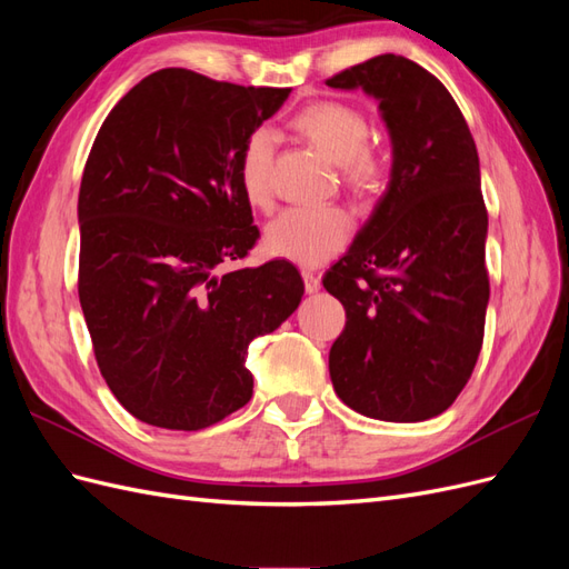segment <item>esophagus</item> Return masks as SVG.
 I'll list each match as a JSON object with an SVG mask.
<instances>
[{
    "label": "esophagus",
    "instance_id": "1",
    "mask_svg": "<svg viewBox=\"0 0 569 569\" xmlns=\"http://www.w3.org/2000/svg\"><path fill=\"white\" fill-rule=\"evenodd\" d=\"M303 284H306V291L308 295H316V291L320 289V274H316L313 270H303Z\"/></svg>",
    "mask_w": 569,
    "mask_h": 569
}]
</instances>
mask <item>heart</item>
<instances>
[{
	"label": "heart",
	"mask_w": 569,
	"mask_h": 569,
	"mask_svg": "<svg viewBox=\"0 0 569 569\" xmlns=\"http://www.w3.org/2000/svg\"><path fill=\"white\" fill-rule=\"evenodd\" d=\"M291 128L339 166L343 184L356 194H372L382 187L389 163L385 151L368 142L363 111L341 101H316L291 118ZM272 153L274 137L268 128L249 132L239 151V187L253 209H268L272 201ZM351 232L353 220L339 206L287 209L268 222L263 247L282 261L313 268L347 247Z\"/></svg>",
	"instance_id": "heart-1"
}]
</instances>
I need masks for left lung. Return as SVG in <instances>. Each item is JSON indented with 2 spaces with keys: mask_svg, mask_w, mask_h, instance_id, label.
<instances>
[{
  "mask_svg": "<svg viewBox=\"0 0 569 569\" xmlns=\"http://www.w3.org/2000/svg\"><path fill=\"white\" fill-rule=\"evenodd\" d=\"M327 84L380 101L393 153L387 192L322 278L347 311L330 377L360 416L422 422L458 399L485 339L477 147L449 90L406 57L368 59Z\"/></svg>",
  "mask_w": 569,
  "mask_h": 569,
  "instance_id": "8db88e82",
  "label": "left lung"
}]
</instances>
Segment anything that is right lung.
<instances>
[{
  "mask_svg": "<svg viewBox=\"0 0 569 569\" xmlns=\"http://www.w3.org/2000/svg\"><path fill=\"white\" fill-rule=\"evenodd\" d=\"M163 68L101 123L78 197V297L94 358L130 416L211 427L249 403V343L297 311L287 261L222 270L256 244L239 151L289 97Z\"/></svg>",
  "mask_w": 569,
  "mask_h": 569,
  "instance_id": "right-lung-1",
  "label": "right lung"
}]
</instances>
